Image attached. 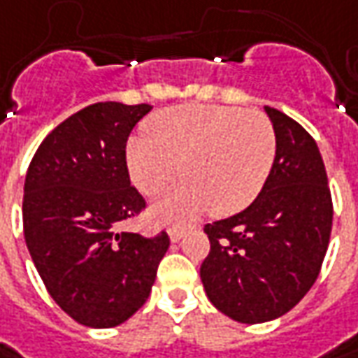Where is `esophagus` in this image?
Wrapping results in <instances>:
<instances>
[{
    "label": "esophagus",
    "mask_w": 358,
    "mask_h": 358,
    "mask_svg": "<svg viewBox=\"0 0 358 358\" xmlns=\"http://www.w3.org/2000/svg\"><path fill=\"white\" fill-rule=\"evenodd\" d=\"M184 231H186V228H182V226H176V228H170V240L172 241H180L182 240V236H184Z\"/></svg>",
    "instance_id": "obj_1"
}]
</instances>
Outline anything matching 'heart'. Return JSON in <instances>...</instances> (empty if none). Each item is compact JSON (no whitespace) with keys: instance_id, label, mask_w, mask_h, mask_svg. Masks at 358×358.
I'll use <instances>...</instances> for the list:
<instances>
[{"instance_id":"obj_1","label":"heart","mask_w":358,"mask_h":358,"mask_svg":"<svg viewBox=\"0 0 358 358\" xmlns=\"http://www.w3.org/2000/svg\"><path fill=\"white\" fill-rule=\"evenodd\" d=\"M144 134L130 138L124 152L136 190L156 198L178 172L186 178L156 206L158 217H188L206 210L234 216L245 210L264 190L278 150L271 120L236 106H170L146 120Z\"/></svg>"}]
</instances>
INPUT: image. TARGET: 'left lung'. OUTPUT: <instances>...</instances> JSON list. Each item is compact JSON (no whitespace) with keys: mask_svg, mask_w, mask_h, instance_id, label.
Returning <instances> with one entry per match:
<instances>
[{"mask_svg":"<svg viewBox=\"0 0 358 358\" xmlns=\"http://www.w3.org/2000/svg\"><path fill=\"white\" fill-rule=\"evenodd\" d=\"M275 130V162L243 212L206 224L210 253L200 278L208 299L229 319L255 325L291 311L313 287L325 259L333 200L313 136L265 106Z\"/></svg>","mask_w":358,"mask_h":358,"instance_id":"obj_1","label":"left lung"}]
</instances>
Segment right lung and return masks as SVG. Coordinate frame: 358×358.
<instances>
[{
	"mask_svg": "<svg viewBox=\"0 0 358 358\" xmlns=\"http://www.w3.org/2000/svg\"><path fill=\"white\" fill-rule=\"evenodd\" d=\"M150 105L94 103L53 129L23 188V234L53 301L77 323L117 327L146 303L170 238L117 231L146 202L124 162Z\"/></svg>",
	"mask_w": 358,
	"mask_h": 358,
	"instance_id": "add662e5",
	"label": "right lung"
}]
</instances>
